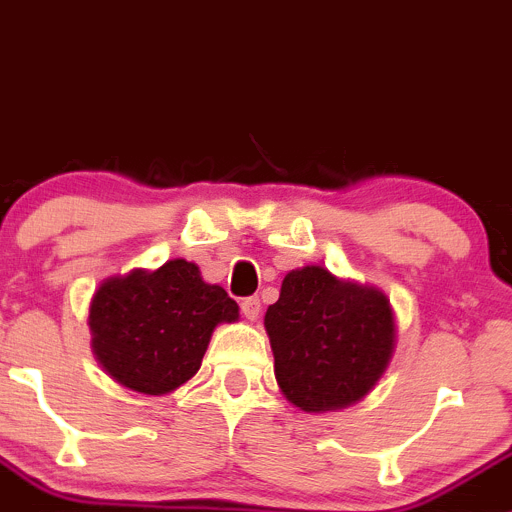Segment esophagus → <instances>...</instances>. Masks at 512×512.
Masks as SVG:
<instances>
[{
	"label": "esophagus",
	"mask_w": 512,
	"mask_h": 512,
	"mask_svg": "<svg viewBox=\"0 0 512 512\" xmlns=\"http://www.w3.org/2000/svg\"><path fill=\"white\" fill-rule=\"evenodd\" d=\"M260 297H245L242 300V312H245L247 320H257L260 317Z\"/></svg>",
	"instance_id": "1"
}]
</instances>
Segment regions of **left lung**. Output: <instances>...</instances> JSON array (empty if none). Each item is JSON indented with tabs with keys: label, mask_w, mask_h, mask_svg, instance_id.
Returning a JSON list of instances; mask_svg holds the SVG:
<instances>
[{
	"label": "left lung",
	"mask_w": 512,
	"mask_h": 512,
	"mask_svg": "<svg viewBox=\"0 0 512 512\" xmlns=\"http://www.w3.org/2000/svg\"><path fill=\"white\" fill-rule=\"evenodd\" d=\"M265 330L282 395L305 413L365 398L395 350V315L377 287L337 280L325 267L287 272Z\"/></svg>",
	"instance_id": "obj_1"
}]
</instances>
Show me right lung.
I'll return each mask as SVG.
<instances>
[{
  "mask_svg": "<svg viewBox=\"0 0 512 512\" xmlns=\"http://www.w3.org/2000/svg\"><path fill=\"white\" fill-rule=\"evenodd\" d=\"M237 317V302L220 285H207L195 262L170 260L104 280L87 322L94 357L114 382L165 395L200 370L212 330Z\"/></svg>",
  "mask_w": 512,
  "mask_h": 512,
  "instance_id": "1",
  "label": "right lung"
}]
</instances>
